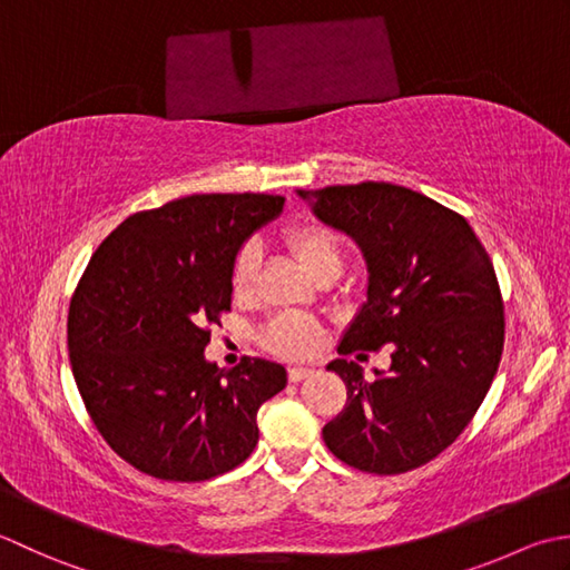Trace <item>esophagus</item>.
I'll list each match as a JSON object with an SVG mask.
<instances>
[{"instance_id":"esophagus-1","label":"esophagus","mask_w":570,"mask_h":570,"mask_svg":"<svg viewBox=\"0 0 570 570\" xmlns=\"http://www.w3.org/2000/svg\"><path fill=\"white\" fill-rule=\"evenodd\" d=\"M312 374H315V368H312V366H289V371H287V376H289V381H293V383L305 381Z\"/></svg>"}]
</instances>
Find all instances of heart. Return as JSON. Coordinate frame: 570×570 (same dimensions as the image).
Segmentation results:
<instances>
[{
    "instance_id": "b5f03b06",
    "label": "heart",
    "mask_w": 570,
    "mask_h": 570,
    "mask_svg": "<svg viewBox=\"0 0 570 570\" xmlns=\"http://www.w3.org/2000/svg\"><path fill=\"white\" fill-rule=\"evenodd\" d=\"M285 243L299 261L302 268L312 277L342 271V240L327 226L315 224V220L297 224L293 228H287ZM258 263L261 250L255 243H246V246L236 253L234 265H230V289H234V295L238 299H246L253 293ZM265 342H268L271 350L277 354L307 356L317 350L320 327L315 320H309L305 315H281L268 324V330H265Z\"/></svg>"
}]
</instances>
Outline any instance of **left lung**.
Here are the masks:
<instances>
[{"mask_svg":"<svg viewBox=\"0 0 570 570\" xmlns=\"http://www.w3.org/2000/svg\"><path fill=\"white\" fill-rule=\"evenodd\" d=\"M317 220L350 236L366 263V299L340 354L389 344L391 366L334 358L344 411L322 428L342 462L399 474L431 462L468 428L504 350V305L480 238L460 214L389 181L297 189Z\"/></svg>","mask_w":570,"mask_h":570,"instance_id":"1","label":"left lung"}]
</instances>
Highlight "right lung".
Wrapping results in <instances>:
<instances>
[{
  "label": "right lung",
  "mask_w": 570,
  "mask_h": 570,
  "mask_svg": "<svg viewBox=\"0 0 570 570\" xmlns=\"http://www.w3.org/2000/svg\"><path fill=\"white\" fill-rule=\"evenodd\" d=\"M271 194H194L125 218L92 253L68 312V352L100 435L139 472L202 482L258 443L283 364L208 362V322L230 309V265L283 214Z\"/></svg>",
  "instance_id": "add662e5"
}]
</instances>
